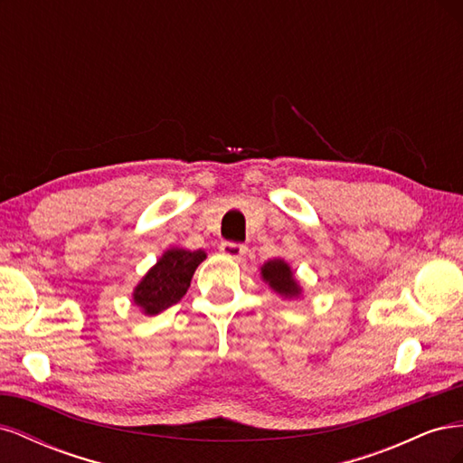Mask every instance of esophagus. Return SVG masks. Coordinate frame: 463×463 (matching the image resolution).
I'll list each match as a JSON object with an SVG mask.
<instances>
[{
  "label": "esophagus",
  "instance_id": "esophagus-1",
  "mask_svg": "<svg viewBox=\"0 0 463 463\" xmlns=\"http://www.w3.org/2000/svg\"><path fill=\"white\" fill-rule=\"evenodd\" d=\"M220 253L226 255L230 259H235L240 260L245 253H247V247L245 245H240V243H232V241H223L220 245Z\"/></svg>",
  "mask_w": 463,
  "mask_h": 463
}]
</instances>
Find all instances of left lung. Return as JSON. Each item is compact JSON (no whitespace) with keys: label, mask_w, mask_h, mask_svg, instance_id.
I'll use <instances>...</instances> for the list:
<instances>
[{"label":"left lung","mask_w":463,"mask_h":463,"mask_svg":"<svg viewBox=\"0 0 463 463\" xmlns=\"http://www.w3.org/2000/svg\"><path fill=\"white\" fill-rule=\"evenodd\" d=\"M260 278L264 284L278 293L279 298L284 299H298L301 298L303 288L298 282L296 274H293L289 262L284 259H270L260 266Z\"/></svg>","instance_id":"1"}]
</instances>
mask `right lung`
<instances>
[{
  "label": "right lung",
  "instance_id": "1",
  "mask_svg": "<svg viewBox=\"0 0 463 463\" xmlns=\"http://www.w3.org/2000/svg\"><path fill=\"white\" fill-rule=\"evenodd\" d=\"M206 259L203 249L189 250L172 247L162 253L156 264L133 289V303L143 315L154 317L185 296L197 266Z\"/></svg>",
  "mask_w": 463,
  "mask_h": 463
}]
</instances>
